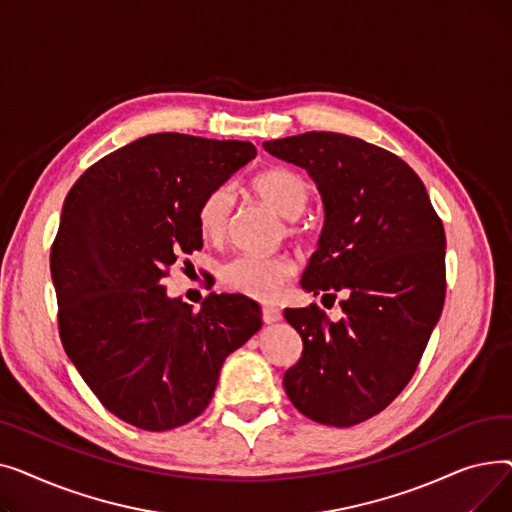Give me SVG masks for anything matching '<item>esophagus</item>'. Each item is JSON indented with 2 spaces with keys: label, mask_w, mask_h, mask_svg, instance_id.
Instances as JSON below:
<instances>
[{
  "label": "esophagus",
  "mask_w": 512,
  "mask_h": 512,
  "mask_svg": "<svg viewBox=\"0 0 512 512\" xmlns=\"http://www.w3.org/2000/svg\"><path fill=\"white\" fill-rule=\"evenodd\" d=\"M261 317H263L265 324H278V321L282 319V313L276 307H263Z\"/></svg>",
  "instance_id": "esophagus-1"
}]
</instances>
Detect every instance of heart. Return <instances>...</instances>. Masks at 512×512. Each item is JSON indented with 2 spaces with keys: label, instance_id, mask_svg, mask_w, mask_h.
Listing matches in <instances>:
<instances>
[{
  "label": "heart",
  "instance_id": "obj_1",
  "mask_svg": "<svg viewBox=\"0 0 512 512\" xmlns=\"http://www.w3.org/2000/svg\"><path fill=\"white\" fill-rule=\"evenodd\" d=\"M253 193L286 220H297L309 201V184L290 170H265L251 182ZM234 193L218 186L205 195L199 205V230L209 240H222L230 228ZM294 263L286 255L242 253L228 261L222 270V282L245 297L257 301L276 299L282 286L292 278Z\"/></svg>",
  "mask_w": 512,
  "mask_h": 512
}]
</instances>
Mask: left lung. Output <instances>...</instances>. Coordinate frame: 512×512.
<instances>
[{
	"instance_id": "8db88e82",
	"label": "left lung",
	"mask_w": 512,
	"mask_h": 512,
	"mask_svg": "<svg viewBox=\"0 0 512 512\" xmlns=\"http://www.w3.org/2000/svg\"><path fill=\"white\" fill-rule=\"evenodd\" d=\"M263 149L307 170L324 228L301 288L336 299L284 309L303 355L284 390L305 417L351 427L384 411L413 378L446 292V236L421 178L394 153L340 132H305ZM321 297V301H324Z\"/></svg>"
}]
</instances>
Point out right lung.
Masks as SVG:
<instances>
[{"instance_id": "1", "label": "right lung", "mask_w": 512, "mask_h": 512, "mask_svg": "<svg viewBox=\"0 0 512 512\" xmlns=\"http://www.w3.org/2000/svg\"><path fill=\"white\" fill-rule=\"evenodd\" d=\"M257 155L249 141L159 132L99 159L64 201L51 247L64 351L101 405L166 432L199 417L230 353L261 328L245 294L193 311L164 278L203 247L205 195Z\"/></svg>"}]
</instances>
